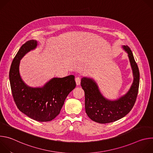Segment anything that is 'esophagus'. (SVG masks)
<instances>
[{"instance_id": "34e87169", "label": "esophagus", "mask_w": 153, "mask_h": 153, "mask_svg": "<svg viewBox=\"0 0 153 153\" xmlns=\"http://www.w3.org/2000/svg\"><path fill=\"white\" fill-rule=\"evenodd\" d=\"M75 80H76V85H79L80 84V77H77L75 79Z\"/></svg>"}]
</instances>
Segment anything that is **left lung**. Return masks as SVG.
Instances as JSON below:
<instances>
[{
	"label": "left lung",
	"mask_w": 153,
	"mask_h": 153,
	"mask_svg": "<svg viewBox=\"0 0 153 153\" xmlns=\"http://www.w3.org/2000/svg\"><path fill=\"white\" fill-rule=\"evenodd\" d=\"M122 48L128 53L134 77L126 94L115 100H108L101 94L93 79L83 77L81 79V86L85 92L86 113L92 120L99 123L113 122L125 117L131 110L136 100L140 79L139 68L129 47L123 45Z\"/></svg>",
	"instance_id": "1"
}]
</instances>
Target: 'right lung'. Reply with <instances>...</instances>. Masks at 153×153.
<instances>
[{"label": "right lung", "instance_id": "1", "mask_svg": "<svg viewBox=\"0 0 153 153\" xmlns=\"http://www.w3.org/2000/svg\"><path fill=\"white\" fill-rule=\"evenodd\" d=\"M37 44L36 40H30L20 47L12 62L9 77L13 97L19 110L33 120L48 122L59 115L65 99L76 84L73 75L53 78L39 88H32L24 83L19 73L20 61Z\"/></svg>", "mask_w": 153, "mask_h": 153}]
</instances>
